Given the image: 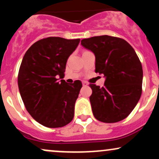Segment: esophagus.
<instances>
[{
  "mask_svg": "<svg viewBox=\"0 0 159 159\" xmlns=\"http://www.w3.org/2000/svg\"><path fill=\"white\" fill-rule=\"evenodd\" d=\"M82 85H83L84 87H87V86H88V84H87L86 81H83L82 82Z\"/></svg>",
  "mask_w": 159,
  "mask_h": 159,
  "instance_id": "obj_1",
  "label": "esophagus"
}]
</instances>
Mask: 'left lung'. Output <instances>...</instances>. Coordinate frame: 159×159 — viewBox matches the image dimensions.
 <instances>
[{"instance_id":"8db88e82","label":"left lung","mask_w":159,"mask_h":159,"mask_svg":"<svg viewBox=\"0 0 159 159\" xmlns=\"http://www.w3.org/2000/svg\"><path fill=\"white\" fill-rule=\"evenodd\" d=\"M81 44L94 54L95 72L103 74L105 86L90 84L95 118L116 123L127 117L142 93L143 69L134 48L125 40L107 35L84 39Z\"/></svg>"}]
</instances>
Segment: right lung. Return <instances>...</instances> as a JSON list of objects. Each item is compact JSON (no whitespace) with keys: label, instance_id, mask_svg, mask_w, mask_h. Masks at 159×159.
<instances>
[{"label":"right lung","instance_id":"obj_1","mask_svg":"<svg viewBox=\"0 0 159 159\" xmlns=\"http://www.w3.org/2000/svg\"><path fill=\"white\" fill-rule=\"evenodd\" d=\"M79 43L48 37L33 44L24 56L18 76L20 94L29 114L44 126L63 127L73 119L82 84L57 78L64 77L67 60Z\"/></svg>","mask_w":159,"mask_h":159}]
</instances>
